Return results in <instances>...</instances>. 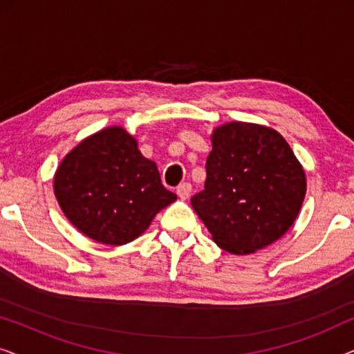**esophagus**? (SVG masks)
Instances as JSON below:
<instances>
[{"instance_id": "34e87169", "label": "esophagus", "mask_w": 354, "mask_h": 354, "mask_svg": "<svg viewBox=\"0 0 354 354\" xmlns=\"http://www.w3.org/2000/svg\"><path fill=\"white\" fill-rule=\"evenodd\" d=\"M190 193H192V185L188 182H183L177 187V195L180 200H187V198L190 196Z\"/></svg>"}]
</instances>
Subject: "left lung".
<instances>
[{
	"mask_svg": "<svg viewBox=\"0 0 354 354\" xmlns=\"http://www.w3.org/2000/svg\"><path fill=\"white\" fill-rule=\"evenodd\" d=\"M205 190L192 206L219 248L250 254L287 234L306 195V174L277 130L229 122L214 129Z\"/></svg>",
	"mask_w": 354,
	"mask_h": 354,
	"instance_id": "obj_1",
	"label": "left lung"
}]
</instances>
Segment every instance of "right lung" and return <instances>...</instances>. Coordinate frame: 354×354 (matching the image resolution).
Listing matches in <instances>:
<instances>
[{
  "label": "right lung",
  "instance_id": "1",
  "mask_svg": "<svg viewBox=\"0 0 354 354\" xmlns=\"http://www.w3.org/2000/svg\"><path fill=\"white\" fill-rule=\"evenodd\" d=\"M56 200L77 230L98 243L119 246L138 239L154 216L177 200L164 188L156 162L119 125L82 140L53 178Z\"/></svg>",
  "mask_w": 354,
  "mask_h": 354
}]
</instances>
